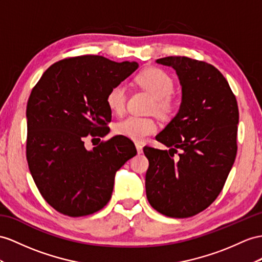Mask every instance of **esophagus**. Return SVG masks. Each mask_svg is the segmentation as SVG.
Listing matches in <instances>:
<instances>
[{"instance_id":"34e87169","label":"esophagus","mask_w":262,"mask_h":262,"mask_svg":"<svg viewBox=\"0 0 262 262\" xmlns=\"http://www.w3.org/2000/svg\"><path fill=\"white\" fill-rule=\"evenodd\" d=\"M135 146H136V149H137V152H138V154H142V152H143V146H142V145H140L139 143H136V144H135Z\"/></svg>"}]
</instances>
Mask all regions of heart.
I'll list each match as a JSON object with an SVG mask.
<instances>
[{
  "label": "heart",
  "mask_w": 262,
  "mask_h": 262,
  "mask_svg": "<svg viewBox=\"0 0 262 262\" xmlns=\"http://www.w3.org/2000/svg\"><path fill=\"white\" fill-rule=\"evenodd\" d=\"M136 82L155 98V111L163 115H169L177 107V99L171 95L173 79L168 73L158 67H149L140 72ZM127 99L126 87L119 83L114 85L106 95V104L110 110L122 113ZM116 133L133 140H144L157 130V124L150 117L128 115L120 119L115 126Z\"/></svg>",
  "instance_id": "obj_1"
}]
</instances>
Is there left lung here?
<instances>
[{"mask_svg":"<svg viewBox=\"0 0 262 262\" xmlns=\"http://www.w3.org/2000/svg\"><path fill=\"white\" fill-rule=\"evenodd\" d=\"M156 62L176 71L183 97L177 115L156 136L169 149L144 147L146 196L165 216L187 218L209 207L224 188L237 155L238 104L211 64L186 56Z\"/></svg>","mask_w":262,"mask_h":262,"instance_id":"1","label":"left lung"}]
</instances>
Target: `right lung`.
<instances>
[{"mask_svg": "<svg viewBox=\"0 0 262 262\" xmlns=\"http://www.w3.org/2000/svg\"><path fill=\"white\" fill-rule=\"evenodd\" d=\"M136 62H113L98 55L62 59L33 87L26 106V159L43 198L70 217L92 214L108 203L116 171L137 154L117 135L92 150L84 138L110 133L106 95L137 70Z\"/></svg>", "mask_w": 262, "mask_h": 262, "instance_id": "obj_1", "label": "right lung"}]
</instances>
